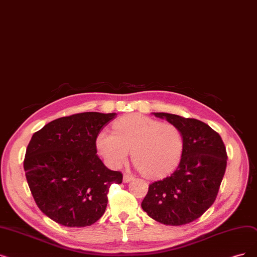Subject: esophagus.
Masks as SVG:
<instances>
[{
    "instance_id": "esophagus-1",
    "label": "esophagus",
    "mask_w": 257,
    "mask_h": 257,
    "mask_svg": "<svg viewBox=\"0 0 257 257\" xmlns=\"http://www.w3.org/2000/svg\"><path fill=\"white\" fill-rule=\"evenodd\" d=\"M133 175L132 174H130V173H124V175H122V182L124 183H129V182H131L132 180H133Z\"/></svg>"
}]
</instances>
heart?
Here are the masks:
<instances>
[{"instance_id": "1", "label": "heart", "mask_w": 257, "mask_h": 257, "mask_svg": "<svg viewBox=\"0 0 257 257\" xmlns=\"http://www.w3.org/2000/svg\"><path fill=\"white\" fill-rule=\"evenodd\" d=\"M96 147L106 163L118 168L131 151L137 168L149 177L171 172L184 151L181 130L142 114H129L117 119L113 132L104 130L96 139Z\"/></svg>"}]
</instances>
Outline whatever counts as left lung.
<instances>
[{
    "mask_svg": "<svg viewBox=\"0 0 257 257\" xmlns=\"http://www.w3.org/2000/svg\"><path fill=\"white\" fill-rule=\"evenodd\" d=\"M181 130L184 151L176 170L149 186L142 208L164 225H186L214 203L227 167L225 145L217 132L195 118L153 112Z\"/></svg>",
    "mask_w": 257,
    "mask_h": 257,
    "instance_id": "left-lung-1",
    "label": "left lung"
}]
</instances>
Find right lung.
<instances>
[{
	"mask_svg": "<svg viewBox=\"0 0 257 257\" xmlns=\"http://www.w3.org/2000/svg\"><path fill=\"white\" fill-rule=\"evenodd\" d=\"M116 113L84 112L54 119L32 136L24 170L44 214L66 227L91 226L102 217L107 193L122 174L96 155L99 131Z\"/></svg>",
	"mask_w": 257,
	"mask_h": 257,
	"instance_id": "add662e5",
	"label": "right lung"
}]
</instances>
